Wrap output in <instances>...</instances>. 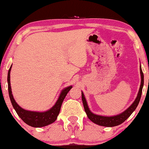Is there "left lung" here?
<instances>
[{
	"instance_id": "obj_1",
	"label": "left lung",
	"mask_w": 149,
	"mask_h": 149,
	"mask_svg": "<svg viewBox=\"0 0 149 149\" xmlns=\"http://www.w3.org/2000/svg\"><path fill=\"white\" fill-rule=\"evenodd\" d=\"M140 73H141V85H140L139 91L138 92V95L136 100H135L134 102H133V104L128 108L127 110H125L123 113L119 114V115L108 117V116H98L96 115V114L92 113L90 111V109H89L86 100H85L84 97V95L82 92V101H83L85 111L87 113L88 118L93 123H95L101 126H105V127H114V126L118 125L123 123L124 121H125L130 116V115L132 113L135 109H136V108L137 107L138 104L139 103L140 99H141V92H142V89L143 86V73L142 72L141 66H140Z\"/></svg>"
}]
</instances>
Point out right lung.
<instances>
[{
	"label": "right lung",
	"instance_id": "1",
	"mask_svg": "<svg viewBox=\"0 0 149 149\" xmlns=\"http://www.w3.org/2000/svg\"><path fill=\"white\" fill-rule=\"evenodd\" d=\"M11 68L12 66H10L8 74V92H9V96L11 103L13 104V108L15 109L17 115L21 118V119L25 123L33 127H44V126L54 123L57 119L58 115H59L61 104H62L65 97L66 96L69 90L72 88V86H69L68 88H65L64 90H63L54 107L51 108L49 110L47 111L36 112L24 110L16 103L14 98H13V95H12L11 86H10V71H11Z\"/></svg>",
	"mask_w": 149,
	"mask_h": 149
}]
</instances>
